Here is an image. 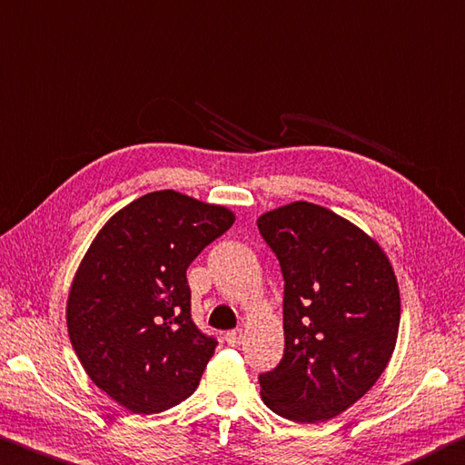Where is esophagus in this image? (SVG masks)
<instances>
[{
  "instance_id": "1",
  "label": "esophagus",
  "mask_w": 465,
  "mask_h": 465,
  "mask_svg": "<svg viewBox=\"0 0 465 465\" xmlns=\"http://www.w3.org/2000/svg\"><path fill=\"white\" fill-rule=\"evenodd\" d=\"M242 337H245V335H242V329H237V331H228L226 335H224V341H226V345L239 347Z\"/></svg>"
}]
</instances>
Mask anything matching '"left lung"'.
I'll use <instances>...</instances> for the list:
<instances>
[{
    "label": "left lung",
    "instance_id": "obj_1",
    "mask_svg": "<svg viewBox=\"0 0 465 465\" xmlns=\"http://www.w3.org/2000/svg\"><path fill=\"white\" fill-rule=\"evenodd\" d=\"M257 226L283 273V360L262 398L294 422L331 420L384 373L401 327V290L380 242L312 202L265 212Z\"/></svg>",
    "mask_w": 465,
    "mask_h": 465
}]
</instances>
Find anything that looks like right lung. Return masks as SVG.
<instances>
[{
    "instance_id": "obj_1",
    "label": "right lung",
    "mask_w": 465,
    "mask_h": 465,
    "mask_svg": "<svg viewBox=\"0 0 465 465\" xmlns=\"http://www.w3.org/2000/svg\"><path fill=\"white\" fill-rule=\"evenodd\" d=\"M234 212L175 190L118 210L71 282L67 331L94 384L134 414L163 412L198 388L216 341L192 322L185 272Z\"/></svg>"
}]
</instances>
